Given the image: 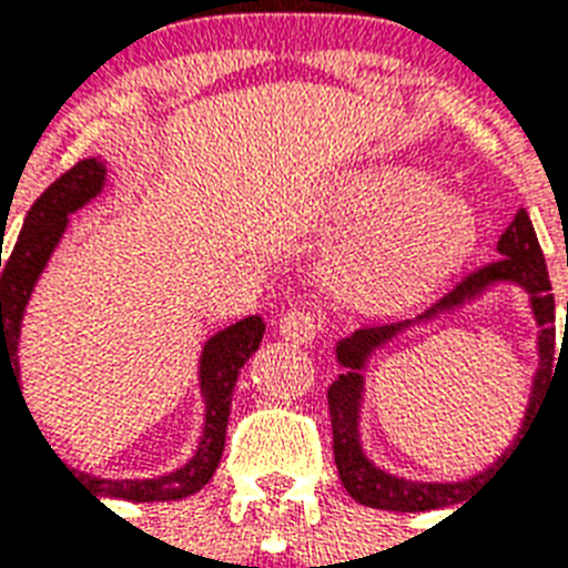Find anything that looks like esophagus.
I'll use <instances>...</instances> for the list:
<instances>
[{"instance_id":"obj_1","label":"esophagus","mask_w":568,"mask_h":568,"mask_svg":"<svg viewBox=\"0 0 568 568\" xmlns=\"http://www.w3.org/2000/svg\"><path fill=\"white\" fill-rule=\"evenodd\" d=\"M321 329H324V318L315 310H292L280 318V336L285 342H297V345L315 342Z\"/></svg>"}]
</instances>
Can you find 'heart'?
I'll return each instance as SVG.
<instances>
[{"label":"heart","mask_w":568,"mask_h":568,"mask_svg":"<svg viewBox=\"0 0 568 568\" xmlns=\"http://www.w3.org/2000/svg\"><path fill=\"white\" fill-rule=\"evenodd\" d=\"M351 235L336 288L363 312H404L457 274L477 241V214L459 194L436 191L413 168L354 173L333 200Z\"/></svg>","instance_id":"b5f03b06"}]
</instances>
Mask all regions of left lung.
<instances>
[{
    "label": "left lung",
    "instance_id": "obj_1",
    "mask_svg": "<svg viewBox=\"0 0 568 568\" xmlns=\"http://www.w3.org/2000/svg\"><path fill=\"white\" fill-rule=\"evenodd\" d=\"M498 256L493 265L480 267L475 274H468L457 288H450L439 303H433L430 310L418 315L415 321H400V324H383V327H363L342 338L336 345V359L345 368V374H338V379L329 386V418H333V454H336V468L342 484L351 493V498L374 510H395V513H424V510H442V507H457L471 493H477L486 480L493 477L495 468H501L507 459V452L496 460L493 467L484 473L467 478L466 481H452L450 485H430L429 481H406L379 469L362 448L358 439V413L362 412L364 399V372L367 363L377 349H382L388 341L405 332L415 323H426L442 314H453L466 302H474L477 296L501 282L519 284L523 291L529 292L531 311L540 327L538 349L540 351V368L535 375V386L531 387L529 409L523 419L521 433L528 430L534 409L539 406L542 388L551 383L557 368L555 365V294H551V283H548L546 256L539 250L537 232L530 223L528 212L519 209L513 223L504 230L498 239ZM513 450V446L510 449ZM466 507V504H463ZM459 510V507H457Z\"/></svg>",
    "mask_w": 568,
    "mask_h": 568
}]
</instances>
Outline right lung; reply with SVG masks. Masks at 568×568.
Instances as JSON below:
<instances>
[{
  "instance_id": "1",
  "label": "right lung",
  "mask_w": 568,
  "mask_h": 568,
  "mask_svg": "<svg viewBox=\"0 0 568 568\" xmlns=\"http://www.w3.org/2000/svg\"><path fill=\"white\" fill-rule=\"evenodd\" d=\"M105 189V164L100 159H82L73 164L64 176H58L26 214L22 232L13 244L11 256L0 258V379L2 374L20 386V329L22 315L31 301V292L38 285L43 267L55 253L58 241L64 239L70 214L88 205L93 196ZM265 336V324L258 315L235 321L232 327L214 333L203 345L200 354V392L205 400L203 436L196 442L194 457L185 466L173 468L159 477H97L88 471H70L100 498H123V501H180L189 495L200 493L212 480L214 468L221 463L223 442H226V422H230L232 388L239 379L241 368L250 356L258 351V342ZM22 395V392H20ZM26 404V397H22ZM29 409V406H26ZM31 415V409H29ZM102 504V501H100Z\"/></svg>"
}]
</instances>
